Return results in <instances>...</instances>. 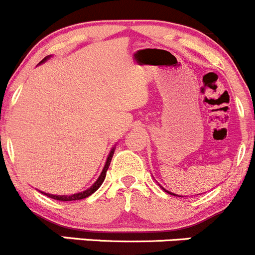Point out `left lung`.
I'll return each instance as SVG.
<instances>
[{
  "label": "left lung",
  "instance_id": "left-lung-1",
  "mask_svg": "<svg viewBox=\"0 0 255 255\" xmlns=\"http://www.w3.org/2000/svg\"><path fill=\"white\" fill-rule=\"evenodd\" d=\"M162 190L165 191V192H167V193H170V195H173V196H178V195H175V193H172V192H170V191H167V190H165V188L162 187ZM178 197H181V196H178Z\"/></svg>",
  "mask_w": 255,
  "mask_h": 255
}]
</instances>
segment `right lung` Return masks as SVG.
<instances>
[{"label": "right lung", "instance_id": "right-lung-1", "mask_svg": "<svg viewBox=\"0 0 255 255\" xmlns=\"http://www.w3.org/2000/svg\"><path fill=\"white\" fill-rule=\"evenodd\" d=\"M49 58H50V55H48V57H45L44 59L39 62V64H42V63L47 62V60L49 59ZM114 151H115V147H113L112 150H110L109 155H108V157H107V162H105L104 168H103L102 173H100V176H99V177H98V180L95 181L94 183H93V186H90V187L88 188V190L83 191V192L74 193V195H62V196H59V195H52V193H45V192H42V193H44L45 196H48V197L53 198V200H57V201H77V200H83V198L89 197V196L93 195V193H94L95 191H97L98 188L100 187V186H102V183L104 182L105 176H107V171H108V168H109L110 162H112L113 155H114Z\"/></svg>", "mask_w": 255, "mask_h": 255}]
</instances>
